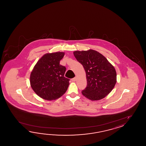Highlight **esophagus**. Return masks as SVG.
Masks as SVG:
<instances>
[{
    "label": "esophagus",
    "mask_w": 146,
    "mask_h": 146,
    "mask_svg": "<svg viewBox=\"0 0 146 146\" xmlns=\"http://www.w3.org/2000/svg\"><path fill=\"white\" fill-rule=\"evenodd\" d=\"M76 79H77V78H72V81H76Z\"/></svg>",
    "instance_id": "1"
}]
</instances>
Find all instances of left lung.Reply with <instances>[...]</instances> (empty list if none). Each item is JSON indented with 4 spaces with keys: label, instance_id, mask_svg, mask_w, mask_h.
Segmentation results:
<instances>
[{
    "label": "left lung",
    "instance_id": "obj_1",
    "mask_svg": "<svg viewBox=\"0 0 146 146\" xmlns=\"http://www.w3.org/2000/svg\"><path fill=\"white\" fill-rule=\"evenodd\" d=\"M74 54L86 72L87 86L82 91L83 96L92 101L106 97L116 82L114 67L104 56L94 50L75 51Z\"/></svg>",
    "mask_w": 146,
    "mask_h": 146
}]
</instances>
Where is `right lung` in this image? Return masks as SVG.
Returning <instances> with one entry per match:
<instances>
[{
    "mask_svg": "<svg viewBox=\"0 0 146 146\" xmlns=\"http://www.w3.org/2000/svg\"><path fill=\"white\" fill-rule=\"evenodd\" d=\"M64 56L63 52L46 54L37 62L31 72V87L43 99H57L68 89L70 79L64 77L66 68L59 64Z\"/></svg>",
    "mask_w": 146,
    "mask_h": 146,
    "instance_id": "add662e5",
    "label": "right lung"
}]
</instances>
